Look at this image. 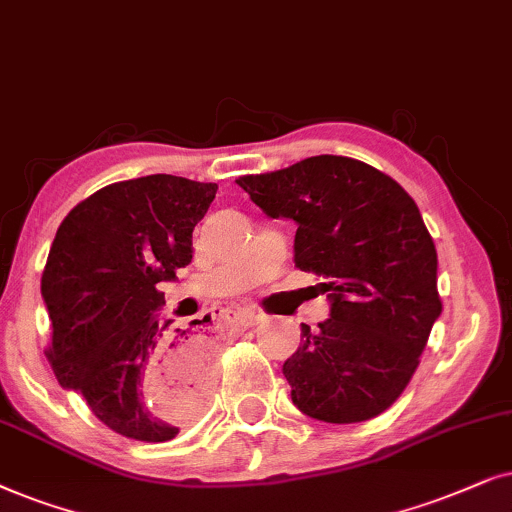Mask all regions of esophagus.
<instances>
[{
  "instance_id": "esophagus-1",
  "label": "esophagus",
  "mask_w": 512,
  "mask_h": 512,
  "mask_svg": "<svg viewBox=\"0 0 512 512\" xmlns=\"http://www.w3.org/2000/svg\"><path fill=\"white\" fill-rule=\"evenodd\" d=\"M229 313L236 320H241L243 325H255V323H260V320H262L260 313H255V311H250V309H229Z\"/></svg>"
}]
</instances>
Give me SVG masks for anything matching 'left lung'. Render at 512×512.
<instances>
[{
  "label": "left lung",
  "instance_id": "8db88e82",
  "mask_svg": "<svg viewBox=\"0 0 512 512\" xmlns=\"http://www.w3.org/2000/svg\"><path fill=\"white\" fill-rule=\"evenodd\" d=\"M269 217L297 224L295 267L323 278L330 318L283 363L292 403L327 424L388 410L410 384L440 318L438 252L417 203L393 177L320 154L238 177Z\"/></svg>",
  "mask_w": 512,
  "mask_h": 512
}]
</instances>
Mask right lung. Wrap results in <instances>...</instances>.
Returning <instances> with one entry per match:
<instances>
[{"label": "right lung", "instance_id": "right-lung-1", "mask_svg": "<svg viewBox=\"0 0 512 512\" xmlns=\"http://www.w3.org/2000/svg\"><path fill=\"white\" fill-rule=\"evenodd\" d=\"M215 192V182L177 175L114 182L74 206L53 238L46 358L60 386L126 438L173 440L215 381L210 332L170 327L156 288L192 262V231Z\"/></svg>", "mask_w": 512, "mask_h": 512}]
</instances>
